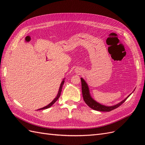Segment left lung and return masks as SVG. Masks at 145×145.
Masks as SVG:
<instances>
[{
	"label": "left lung",
	"instance_id": "1",
	"mask_svg": "<svg viewBox=\"0 0 145 145\" xmlns=\"http://www.w3.org/2000/svg\"><path fill=\"white\" fill-rule=\"evenodd\" d=\"M80 79H81V82H82V91L83 100H84L85 102L86 103L88 106L95 111H103V112L111 111L113 110V109L119 107L121 104H123L125 102L126 100L129 97L131 94H132V93L130 94L128 96V97L125 98L123 100H122L121 102H120V103H118L115 105H112V106H106V105H102L100 103L96 102L95 100H94V99H93V97L91 96L89 89L87 83L85 82V80L83 79V78H80Z\"/></svg>",
	"mask_w": 145,
	"mask_h": 145
}]
</instances>
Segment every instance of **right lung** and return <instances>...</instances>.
I'll return each instance as SVG.
<instances>
[{
    "label": "right lung",
    "instance_id": "obj_1",
    "mask_svg": "<svg viewBox=\"0 0 145 145\" xmlns=\"http://www.w3.org/2000/svg\"><path fill=\"white\" fill-rule=\"evenodd\" d=\"M65 78H63V80H62V83H61V84H60V88H59V92H58V94H57V96L56 97H55V99L52 101V102L50 103V104H48L47 106H45V107H43V108H40V109H37V110H42V109H47V108H49L50 107H51L52 105H53L57 100H58V99L59 98V97L60 96V94H61V92H62V87H63V84H64V82H65Z\"/></svg>",
    "mask_w": 145,
    "mask_h": 145
}]
</instances>
